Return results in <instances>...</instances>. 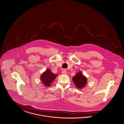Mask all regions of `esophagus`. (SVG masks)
<instances>
[{
    "mask_svg": "<svg viewBox=\"0 0 124 124\" xmlns=\"http://www.w3.org/2000/svg\"><path fill=\"white\" fill-rule=\"evenodd\" d=\"M66 72H67V71H66V70H65V69H63V70L62 71V73L63 74H65L66 73Z\"/></svg>",
    "mask_w": 124,
    "mask_h": 124,
    "instance_id": "34e87169",
    "label": "esophagus"
}]
</instances>
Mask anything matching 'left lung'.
<instances>
[{"label": "left lung", "instance_id": "obj_1", "mask_svg": "<svg viewBox=\"0 0 124 124\" xmlns=\"http://www.w3.org/2000/svg\"><path fill=\"white\" fill-rule=\"evenodd\" d=\"M72 80L78 88H81L84 87L87 82V79L81 72H78L75 76L72 78Z\"/></svg>", "mask_w": 124, "mask_h": 124}]
</instances>
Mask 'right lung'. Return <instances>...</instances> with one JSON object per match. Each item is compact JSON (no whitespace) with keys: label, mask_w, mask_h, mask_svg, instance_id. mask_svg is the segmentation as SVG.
<instances>
[{"label":"right lung","mask_w":124,"mask_h":124,"mask_svg":"<svg viewBox=\"0 0 124 124\" xmlns=\"http://www.w3.org/2000/svg\"><path fill=\"white\" fill-rule=\"evenodd\" d=\"M57 75L52 72L49 69L44 72L41 77V79L43 84L46 86H50Z\"/></svg>","instance_id":"add662e5"}]
</instances>
